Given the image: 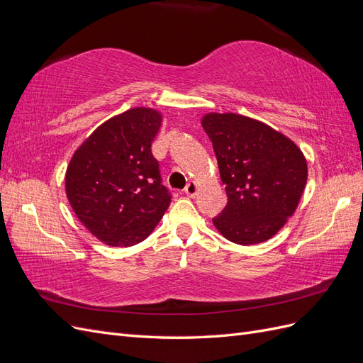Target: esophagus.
Wrapping results in <instances>:
<instances>
[{
    "label": "esophagus",
    "mask_w": 363,
    "mask_h": 363,
    "mask_svg": "<svg viewBox=\"0 0 363 363\" xmlns=\"http://www.w3.org/2000/svg\"><path fill=\"white\" fill-rule=\"evenodd\" d=\"M196 189H199V186H196V183L195 182H189L188 186H186V188H184V194L192 199V196L196 195Z\"/></svg>",
    "instance_id": "1"
}]
</instances>
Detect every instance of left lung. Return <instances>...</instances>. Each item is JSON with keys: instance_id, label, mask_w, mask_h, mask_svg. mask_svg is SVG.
Instances as JSON below:
<instances>
[{"instance_id": "8db88e82", "label": "left lung", "mask_w": 363, "mask_h": 363, "mask_svg": "<svg viewBox=\"0 0 363 363\" xmlns=\"http://www.w3.org/2000/svg\"><path fill=\"white\" fill-rule=\"evenodd\" d=\"M201 125L211 138L227 206L212 221L239 245L265 242L286 224L307 182L301 150L280 131L236 113H207Z\"/></svg>"}]
</instances>
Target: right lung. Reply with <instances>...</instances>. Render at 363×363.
I'll use <instances>...</instances> for the list:
<instances>
[{
	"label": "right lung",
	"mask_w": 363,
	"mask_h": 363,
	"mask_svg": "<svg viewBox=\"0 0 363 363\" xmlns=\"http://www.w3.org/2000/svg\"><path fill=\"white\" fill-rule=\"evenodd\" d=\"M162 115L135 107L106 121L74 152L65 188L80 223L104 244L142 242L171 203L151 152Z\"/></svg>",
	"instance_id": "add662e5"
}]
</instances>
